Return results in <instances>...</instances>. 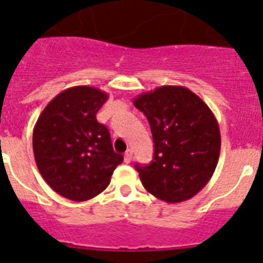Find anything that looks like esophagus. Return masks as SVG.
Returning <instances> with one entry per match:
<instances>
[{
    "label": "esophagus",
    "instance_id": "obj_1",
    "mask_svg": "<svg viewBox=\"0 0 263 263\" xmlns=\"http://www.w3.org/2000/svg\"><path fill=\"white\" fill-rule=\"evenodd\" d=\"M132 156H134V151L132 149H127V152L124 153V161H126L127 164H129L132 161Z\"/></svg>",
    "mask_w": 263,
    "mask_h": 263
}]
</instances>
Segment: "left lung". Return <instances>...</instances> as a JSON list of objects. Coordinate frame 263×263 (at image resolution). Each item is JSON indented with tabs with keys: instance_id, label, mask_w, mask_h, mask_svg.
<instances>
[{
	"instance_id": "8db88e82",
	"label": "left lung",
	"mask_w": 263,
	"mask_h": 263,
	"mask_svg": "<svg viewBox=\"0 0 263 263\" xmlns=\"http://www.w3.org/2000/svg\"><path fill=\"white\" fill-rule=\"evenodd\" d=\"M155 143L152 162L136 165L148 193L167 203L191 199L211 179L220 156L217 120L203 99L184 86L164 85L134 99Z\"/></svg>"
}]
</instances>
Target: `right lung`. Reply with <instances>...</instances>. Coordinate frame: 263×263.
<instances>
[{
	"label": "right lung",
	"instance_id": "1",
	"mask_svg": "<svg viewBox=\"0 0 263 263\" xmlns=\"http://www.w3.org/2000/svg\"><path fill=\"white\" fill-rule=\"evenodd\" d=\"M108 94L80 85L61 91L35 123L32 149L49 187L74 202H85L108 186L123 156L114 152L107 127L97 112Z\"/></svg>",
	"mask_w": 263,
	"mask_h": 263
}]
</instances>
